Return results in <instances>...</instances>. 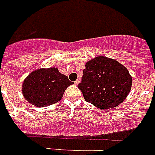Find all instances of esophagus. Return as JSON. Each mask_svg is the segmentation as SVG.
<instances>
[{
	"label": "esophagus",
	"instance_id": "1",
	"mask_svg": "<svg viewBox=\"0 0 155 155\" xmlns=\"http://www.w3.org/2000/svg\"><path fill=\"white\" fill-rule=\"evenodd\" d=\"M80 82V81H79V79H77L76 81H74V84H75V85H78V83Z\"/></svg>",
	"mask_w": 155,
	"mask_h": 155
}]
</instances>
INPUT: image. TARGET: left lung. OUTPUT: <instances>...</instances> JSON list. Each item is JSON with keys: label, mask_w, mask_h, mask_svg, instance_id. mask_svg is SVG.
I'll return each mask as SVG.
<instances>
[{"label": "left lung", "mask_w": 155, "mask_h": 155, "mask_svg": "<svg viewBox=\"0 0 155 155\" xmlns=\"http://www.w3.org/2000/svg\"><path fill=\"white\" fill-rule=\"evenodd\" d=\"M132 82L126 67L116 60L98 56L85 64L78 87L88 103L105 110L115 107L125 100Z\"/></svg>", "instance_id": "left-lung-1"}]
</instances>
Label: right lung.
<instances>
[{
    "label": "right lung",
    "mask_w": 155,
    "mask_h": 155,
    "mask_svg": "<svg viewBox=\"0 0 155 155\" xmlns=\"http://www.w3.org/2000/svg\"><path fill=\"white\" fill-rule=\"evenodd\" d=\"M73 84L57 68L39 69L24 80L22 94L29 103L43 107L59 101L66 88Z\"/></svg>",
    "instance_id": "obj_1"
}]
</instances>
